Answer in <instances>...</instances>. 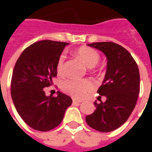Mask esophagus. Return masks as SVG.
Returning <instances> with one entry per match:
<instances>
[{"mask_svg":"<svg viewBox=\"0 0 152 152\" xmlns=\"http://www.w3.org/2000/svg\"><path fill=\"white\" fill-rule=\"evenodd\" d=\"M82 102L81 100H77V99H73V104H76V103H80Z\"/></svg>","mask_w":152,"mask_h":152,"instance_id":"obj_1","label":"esophagus"}]
</instances>
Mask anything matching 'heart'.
I'll return each instance as SVG.
<instances>
[{
  "label": "heart",
  "instance_id": "heart-1",
  "mask_svg": "<svg viewBox=\"0 0 152 152\" xmlns=\"http://www.w3.org/2000/svg\"><path fill=\"white\" fill-rule=\"evenodd\" d=\"M74 54L84 61L88 67H95L100 60L98 51L88 46H80L74 50ZM64 55H60L56 65V70L58 75L64 74ZM61 88L66 93L74 98L82 99L85 97L95 88L94 82L89 79H68L64 80L61 84Z\"/></svg>",
  "mask_w": 152,
  "mask_h": 152
}]
</instances>
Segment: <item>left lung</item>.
I'll list each match as a JSON object with an SVG mask.
<instances>
[{
  "instance_id": "obj_1",
  "label": "left lung",
  "mask_w": 152,
  "mask_h": 152,
  "mask_svg": "<svg viewBox=\"0 0 152 152\" xmlns=\"http://www.w3.org/2000/svg\"><path fill=\"white\" fill-rule=\"evenodd\" d=\"M88 45L102 51L107 58L105 79L97 91L107 100L99 104L94 102L96 110L86 116L85 120L97 131H113L128 120L136 105L140 93L137 63L125 48L113 42H96Z\"/></svg>"
}]
</instances>
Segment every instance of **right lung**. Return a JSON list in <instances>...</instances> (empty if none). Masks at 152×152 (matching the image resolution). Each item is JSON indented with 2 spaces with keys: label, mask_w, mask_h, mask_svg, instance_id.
<instances>
[{
  "label": "right lung",
  "mask_w": 152,
  "mask_h": 152,
  "mask_svg": "<svg viewBox=\"0 0 152 152\" xmlns=\"http://www.w3.org/2000/svg\"><path fill=\"white\" fill-rule=\"evenodd\" d=\"M66 42L40 40L22 52L15 64L11 81V95L22 119L38 131H49L58 126L72 99L57 92V96H45L56 76V65Z\"/></svg>",
  "instance_id": "right-lung-1"
}]
</instances>
